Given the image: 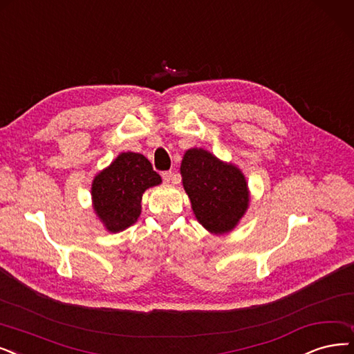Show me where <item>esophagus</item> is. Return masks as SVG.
<instances>
[{
    "label": "esophagus",
    "instance_id": "esophagus-1",
    "mask_svg": "<svg viewBox=\"0 0 354 354\" xmlns=\"http://www.w3.org/2000/svg\"><path fill=\"white\" fill-rule=\"evenodd\" d=\"M162 180L165 181V183H169L173 180V171H164L162 173Z\"/></svg>",
    "mask_w": 354,
    "mask_h": 354
}]
</instances>
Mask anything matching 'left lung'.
<instances>
[{
	"label": "left lung",
	"mask_w": 354,
	"mask_h": 354,
	"mask_svg": "<svg viewBox=\"0 0 354 354\" xmlns=\"http://www.w3.org/2000/svg\"><path fill=\"white\" fill-rule=\"evenodd\" d=\"M180 171L197 221L214 234L231 231L248 207L243 173L202 148L185 153Z\"/></svg>",
	"instance_id": "left-lung-1"
}]
</instances>
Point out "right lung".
I'll return each instance as SVG.
<instances>
[{"instance_id":"obj_1","label":"right lung","mask_w":354,"mask_h":354,"mask_svg":"<svg viewBox=\"0 0 354 354\" xmlns=\"http://www.w3.org/2000/svg\"><path fill=\"white\" fill-rule=\"evenodd\" d=\"M160 183V174L144 155L123 152L93 181L95 214L110 232L123 231L139 218L144 192Z\"/></svg>"}]
</instances>
